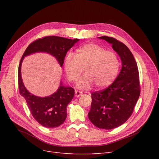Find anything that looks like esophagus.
Returning a JSON list of instances; mask_svg holds the SVG:
<instances>
[{
	"instance_id": "obj_1",
	"label": "esophagus",
	"mask_w": 159,
	"mask_h": 159,
	"mask_svg": "<svg viewBox=\"0 0 159 159\" xmlns=\"http://www.w3.org/2000/svg\"><path fill=\"white\" fill-rule=\"evenodd\" d=\"M82 94H83V93L82 92V91H75V96L77 97H80Z\"/></svg>"
}]
</instances>
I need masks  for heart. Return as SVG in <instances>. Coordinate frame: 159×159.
<instances>
[{"label":"heart","mask_w":159,"mask_h":159,"mask_svg":"<svg viewBox=\"0 0 159 159\" xmlns=\"http://www.w3.org/2000/svg\"><path fill=\"white\" fill-rule=\"evenodd\" d=\"M84 67L85 74L77 80L76 86L82 89L90 88L94 84L101 88L111 84L119 72V61L111 52L95 44H87L80 47L77 53L66 54L64 68L71 82L77 79Z\"/></svg>","instance_id":"1"}]
</instances>
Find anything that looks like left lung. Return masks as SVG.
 Returning <instances> with one entry per match:
<instances>
[{
  "mask_svg": "<svg viewBox=\"0 0 159 159\" xmlns=\"http://www.w3.org/2000/svg\"><path fill=\"white\" fill-rule=\"evenodd\" d=\"M112 45L122 61L118 77L107 88L91 94L88 118L101 129L117 128L130 117L140 96L139 74L137 62L129 48L113 37H98Z\"/></svg>",
  "mask_w": 159,
  "mask_h": 159,
  "instance_id": "left-lung-1",
  "label": "left lung"
}]
</instances>
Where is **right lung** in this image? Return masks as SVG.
Masks as SVG:
<instances>
[{
	"label": "right lung",
	"mask_w": 159,
	"mask_h": 159,
	"mask_svg": "<svg viewBox=\"0 0 159 159\" xmlns=\"http://www.w3.org/2000/svg\"><path fill=\"white\" fill-rule=\"evenodd\" d=\"M79 40V39L72 40L57 36L45 37L31 43L21 58L18 71L19 92L26 100L33 117L44 127L55 128L63 124L67 116V106L74 97L75 90L71 87L64 86L61 82L56 92L49 96L40 97L30 93L21 76L24 58L35 53H46L54 57L62 67L67 52Z\"/></svg>",
	"instance_id": "obj_1"
}]
</instances>
